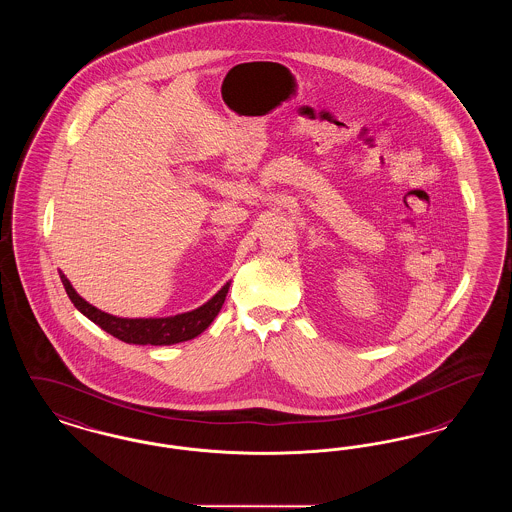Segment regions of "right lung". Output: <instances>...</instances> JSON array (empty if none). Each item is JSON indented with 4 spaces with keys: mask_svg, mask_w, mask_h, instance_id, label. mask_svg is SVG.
I'll return each instance as SVG.
<instances>
[{
    "mask_svg": "<svg viewBox=\"0 0 512 512\" xmlns=\"http://www.w3.org/2000/svg\"><path fill=\"white\" fill-rule=\"evenodd\" d=\"M59 276L69 299L82 315L96 322L99 328H103L117 340L136 343V345H172V343L192 340L195 336H199L219 315L230 288V284L222 286V290L213 299H209L199 309L184 315L167 318H119L107 315L96 309L94 305H90L88 301H84L78 293L74 292L67 276L63 272H59Z\"/></svg>",
    "mask_w": 512,
    "mask_h": 512,
    "instance_id": "add662e5",
    "label": "right lung"
}]
</instances>
